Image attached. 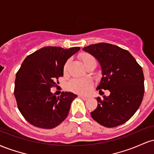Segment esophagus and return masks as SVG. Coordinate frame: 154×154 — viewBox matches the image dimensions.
<instances>
[{
	"label": "esophagus",
	"mask_w": 154,
	"mask_h": 154,
	"mask_svg": "<svg viewBox=\"0 0 154 154\" xmlns=\"http://www.w3.org/2000/svg\"><path fill=\"white\" fill-rule=\"evenodd\" d=\"M79 98H82V99H83V100H88V97L83 96V95H79Z\"/></svg>",
	"instance_id": "esophagus-1"
}]
</instances>
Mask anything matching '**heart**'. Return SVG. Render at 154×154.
Returning <instances> with one entry per match:
<instances>
[{
  "mask_svg": "<svg viewBox=\"0 0 154 154\" xmlns=\"http://www.w3.org/2000/svg\"><path fill=\"white\" fill-rule=\"evenodd\" d=\"M80 59L84 63L85 66L91 64L92 63H96V60L95 57L91 54L85 53L80 56ZM69 61H67L64 63L63 67V72H66L68 68V65ZM93 82L92 79L90 78H79L73 79L67 84V89L69 91L74 92L76 93H80V94H88L91 89L93 88Z\"/></svg>",
  "mask_w": 154,
  "mask_h": 154,
  "instance_id": "b5f03b06",
  "label": "heart"
}]
</instances>
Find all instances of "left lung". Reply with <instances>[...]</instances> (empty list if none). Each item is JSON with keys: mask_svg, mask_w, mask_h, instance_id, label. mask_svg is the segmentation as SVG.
<instances>
[{"mask_svg": "<svg viewBox=\"0 0 154 154\" xmlns=\"http://www.w3.org/2000/svg\"><path fill=\"white\" fill-rule=\"evenodd\" d=\"M83 50L98 60L102 77L97 91H109V96L97 98L98 106L91 113L95 121L106 128H114L128 122L137 111L143 98L144 75L142 67L127 50L100 43Z\"/></svg>", "mask_w": 154, "mask_h": 154, "instance_id": "left-lung-1", "label": "left lung"}]
</instances>
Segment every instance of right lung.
I'll list each match as a JSON object with an SVG mask.
<instances>
[{
    "mask_svg": "<svg viewBox=\"0 0 154 154\" xmlns=\"http://www.w3.org/2000/svg\"><path fill=\"white\" fill-rule=\"evenodd\" d=\"M79 49L48 46L24 60L16 75L14 96L19 111L32 125L52 129L66 118L77 95L62 92L56 97L51 93V88L57 86L66 60Z\"/></svg>",
    "mask_w": 154,
    "mask_h": 154,
    "instance_id": "right-lung-1",
    "label": "right lung"
}]
</instances>
